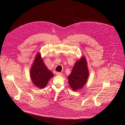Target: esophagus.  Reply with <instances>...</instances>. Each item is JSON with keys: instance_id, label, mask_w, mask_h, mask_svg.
Listing matches in <instances>:
<instances>
[{"instance_id": "obj_1", "label": "esophagus", "mask_w": 125, "mask_h": 125, "mask_svg": "<svg viewBox=\"0 0 125 125\" xmlns=\"http://www.w3.org/2000/svg\"><path fill=\"white\" fill-rule=\"evenodd\" d=\"M56 75L58 76H62V73H58V72H57V73H56Z\"/></svg>"}]
</instances>
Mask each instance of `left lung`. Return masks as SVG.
Masks as SVG:
<instances>
[{
  "label": "left lung",
  "instance_id": "8db88e82",
  "mask_svg": "<svg viewBox=\"0 0 125 125\" xmlns=\"http://www.w3.org/2000/svg\"><path fill=\"white\" fill-rule=\"evenodd\" d=\"M87 61L84 56H82L77 60L73 68L71 73L68 76V83L73 91L82 89L86 84L89 76Z\"/></svg>",
  "mask_w": 125,
  "mask_h": 125
}]
</instances>
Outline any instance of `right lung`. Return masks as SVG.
I'll list each match as a JSON object with an SVG mask.
<instances>
[{"mask_svg": "<svg viewBox=\"0 0 125 125\" xmlns=\"http://www.w3.org/2000/svg\"><path fill=\"white\" fill-rule=\"evenodd\" d=\"M32 82L35 86L41 89L44 88L49 81L54 77V74L43 62L41 52H37L30 71Z\"/></svg>", "mask_w": 125, "mask_h": 125, "instance_id": "right-lung-1", "label": "right lung"}]
</instances>
